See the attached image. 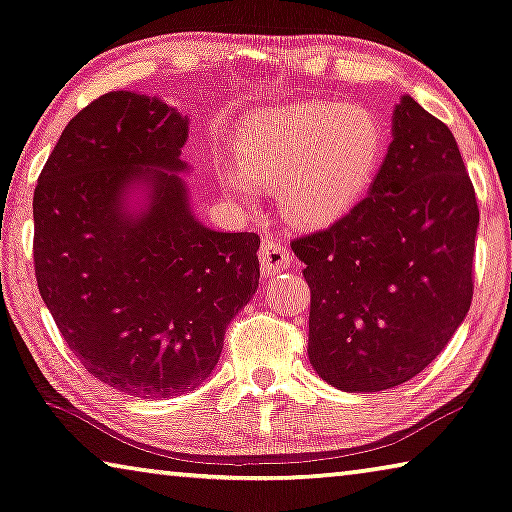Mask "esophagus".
<instances>
[{"instance_id":"34e87169","label":"esophagus","mask_w":512,"mask_h":512,"mask_svg":"<svg viewBox=\"0 0 512 512\" xmlns=\"http://www.w3.org/2000/svg\"><path fill=\"white\" fill-rule=\"evenodd\" d=\"M259 262H262V273L264 275H275L282 269L294 262V255L289 253L287 246L278 239L266 237L262 241V248H259Z\"/></svg>"}]
</instances>
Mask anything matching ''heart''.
Returning <instances> with one entry per match:
<instances>
[{
    "instance_id": "1",
    "label": "heart",
    "mask_w": 512,
    "mask_h": 512,
    "mask_svg": "<svg viewBox=\"0 0 512 512\" xmlns=\"http://www.w3.org/2000/svg\"><path fill=\"white\" fill-rule=\"evenodd\" d=\"M236 168L221 173L232 200L273 184L280 212L300 227L342 221L369 196L385 159V127L364 104L303 102L257 113L234 136Z\"/></svg>"
}]
</instances>
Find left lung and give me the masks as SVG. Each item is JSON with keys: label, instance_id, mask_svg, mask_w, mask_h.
Returning a JSON list of instances; mask_svg holds the SVG:
<instances>
[{"label": "left lung", "instance_id": "8db88e82", "mask_svg": "<svg viewBox=\"0 0 512 512\" xmlns=\"http://www.w3.org/2000/svg\"><path fill=\"white\" fill-rule=\"evenodd\" d=\"M369 196L291 241L310 287L307 355L344 392H380L424 371L474 296L478 205L451 129L403 95Z\"/></svg>", "mask_w": 512, "mask_h": 512}]
</instances>
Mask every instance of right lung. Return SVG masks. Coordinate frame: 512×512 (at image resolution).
I'll use <instances>...</instances> for the list:
<instances>
[{"label": "right lung", "instance_id": "right-lung-1", "mask_svg": "<svg viewBox=\"0 0 512 512\" xmlns=\"http://www.w3.org/2000/svg\"><path fill=\"white\" fill-rule=\"evenodd\" d=\"M189 120L129 91L81 109L34 191L38 291L86 371L143 399L191 392L259 285L255 232H216L191 214L175 173ZM148 181L143 213L124 212Z\"/></svg>", "mask_w": 512, "mask_h": 512}]
</instances>
